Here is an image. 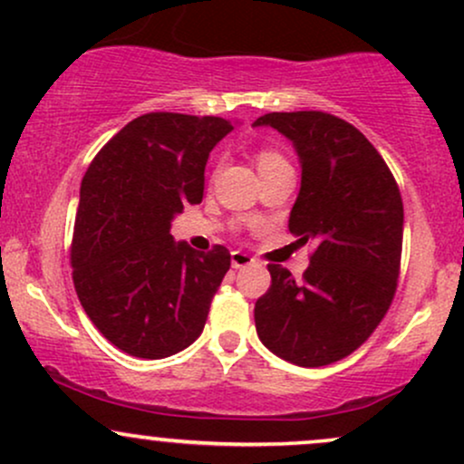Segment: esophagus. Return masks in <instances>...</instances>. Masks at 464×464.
Listing matches in <instances>:
<instances>
[{
    "label": "esophagus",
    "mask_w": 464,
    "mask_h": 464,
    "mask_svg": "<svg viewBox=\"0 0 464 464\" xmlns=\"http://www.w3.org/2000/svg\"><path fill=\"white\" fill-rule=\"evenodd\" d=\"M255 264V259L250 257L248 253H242V250H233L231 253V266L233 268H246V266Z\"/></svg>",
    "instance_id": "1"
}]
</instances>
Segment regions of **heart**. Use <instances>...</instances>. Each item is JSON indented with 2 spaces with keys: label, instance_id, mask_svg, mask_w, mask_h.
<instances>
[{
  "label": "heart",
  "instance_id": "heart-1",
  "mask_svg": "<svg viewBox=\"0 0 464 464\" xmlns=\"http://www.w3.org/2000/svg\"><path fill=\"white\" fill-rule=\"evenodd\" d=\"M281 165H290V163L285 161L284 154L273 150V148H264V150L257 152V168H259V172H264V169L281 168Z\"/></svg>",
  "mask_w": 464,
  "mask_h": 464
}]
</instances>
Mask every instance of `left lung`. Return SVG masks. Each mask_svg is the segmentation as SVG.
I'll return each mask as SVG.
<instances>
[{
  "mask_svg": "<svg viewBox=\"0 0 464 464\" xmlns=\"http://www.w3.org/2000/svg\"><path fill=\"white\" fill-rule=\"evenodd\" d=\"M295 143L301 191L292 236L314 242L310 268L296 281L268 264L270 287L255 303L259 340L296 366H327L369 340L397 292L403 202L382 154L362 132L323 111L266 113Z\"/></svg>",
  "mask_w": 464,
  "mask_h": 464,
  "instance_id": "obj_1",
  "label": "left lung"
}]
</instances>
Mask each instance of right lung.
Listing matches in <instances>:
<instances>
[{"label": "right lung", "mask_w": 464, "mask_h": 464, "mask_svg": "<svg viewBox=\"0 0 464 464\" xmlns=\"http://www.w3.org/2000/svg\"><path fill=\"white\" fill-rule=\"evenodd\" d=\"M233 126L214 115L146 113L95 154L80 185L73 287L124 353L161 360L202 334L231 253L174 242L172 218L198 205L209 152Z\"/></svg>", "instance_id": "right-lung-1"}]
</instances>
